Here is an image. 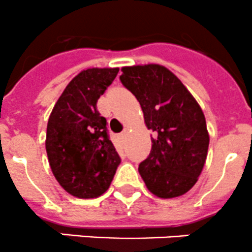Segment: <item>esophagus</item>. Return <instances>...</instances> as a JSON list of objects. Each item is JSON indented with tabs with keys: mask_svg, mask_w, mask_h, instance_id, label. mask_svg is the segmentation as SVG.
<instances>
[{
	"mask_svg": "<svg viewBox=\"0 0 252 252\" xmlns=\"http://www.w3.org/2000/svg\"><path fill=\"white\" fill-rule=\"evenodd\" d=\"M126 137H127V129H124V131L120 133V138L126 139Z\"/></svg>",
	"mask_w": 252,
	"mask_h": 252,
	"instance_id": "esophagus-1",
	"label": "esophagus"
}]
</instances>
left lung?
Here are the masks:
<instances>
[{"label": "left lung", "mask_w": 252, "mask_h": 252, "mask_svg": "<svg viewBox=\"0 0 252 252\" xmlns=\"http://www.w3.org/2000/svg\"><path fill=\"white\" fill-rule=\"evenodd\" d=\"M121 83L141 104L154 132L152 149L138 171L147 189L160 198L188 192L207 158L210 136L202 109L180 79L160 64L121 68Z\"/></svg>", "instance_id": "obj_1"}]
</instances>
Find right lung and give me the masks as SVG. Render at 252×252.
<instances>
[{
  "label": "right lung",
  "mask_w": 252,
  "mask_h": 252,
  "mask_svg": "<svg viewBox=\"0 0 252 252\" xmlns=\"http://www.w3.org/2000/svg\"><path fill=\"white\" fill-rule=\"evenodd\" d=\"M119 68H88L77 74L55 104L46 129L47 158L60 185L78 198H95L110 186L120 156L109 138L96 103Z\"/></svg>",
  "instance_id": "right-lung-1"
}]
</instances>
